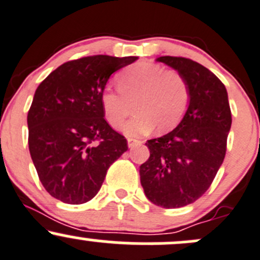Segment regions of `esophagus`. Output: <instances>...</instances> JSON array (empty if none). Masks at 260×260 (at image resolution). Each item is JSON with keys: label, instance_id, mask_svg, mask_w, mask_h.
Returning a JSON list of instances; mask_svg holds the SVG:
<instances>
[{"label": "esophagus", "instance_id": "obj_1", "mask_svg": "<svg viewBox=\"0 0 260 260\" xmlns=\"http://www.w3.org/2000/svg\"><path fill=\"white\" fill-rule=\"evenodd\" d=\"M141 144V141L140 140H138V139H127V145H129V148L131 149V148H134V146H136V145H140Z\"/></svg>", "mask_w": 260, "mask_h": 260}]
</instances>
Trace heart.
<instances>
[{
    "label": "heart",
    "mask_w": 260,
    "mask_h": 260,
    "mask_svg": "<svg viewBox=\"0 0 260 260\" xmlns=\"http://www.w3.org/2000/svg\"><path fill=\"white\" fill-rule=\"evenodd\" d=\"M119 90L106 86L100 95L104 114L117 127L133 111H138L125 124L129 136L175 127L188 110L190 90L186 80L176 70H165L152 62L136 63L117 76Z\"/></svg>",
    "instance_id": "1"
}]
</instances>
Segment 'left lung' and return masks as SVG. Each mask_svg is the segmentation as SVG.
<instances>
[{"instance_id": "1", "label": "left lung", "mask_w": 260, "mask_h": 260, "mask_svg": "<svg viewBox=\"0 0 260 260\" xmlns=\"http://www.w3.org/2000/svg\"><path fill=\"white\" fill-rule=\"evenodd\" d=\"M157 61L183 75L190 101L175 129L146 141L150 156L140 165V181L150 202L175 209L199 199L213 183L225 157L232 112L225 86L207 68L175 56Z\"/></svg>"}]
</instances>
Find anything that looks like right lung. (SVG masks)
Returning a JSON list of instances; mask_svg holds the SVG:
<instances>
[{"label":"right lung","mask_w":260,"mask_h":260,"mask_svg":"<svg viewBox=\"0 0 260 260\" xmlns=\"http://www.w3.org/2000/svg\"><path fill=\"white\" fill-rule=\"evenodd\" d=\"M136 56L95 55L68 61L36 89L27 114L28 149L41 184L66 204H84L127 150L105 120L100 95L115 71Z\"/></svg>","instance_id":"right-lung-1"}]
</instances>
